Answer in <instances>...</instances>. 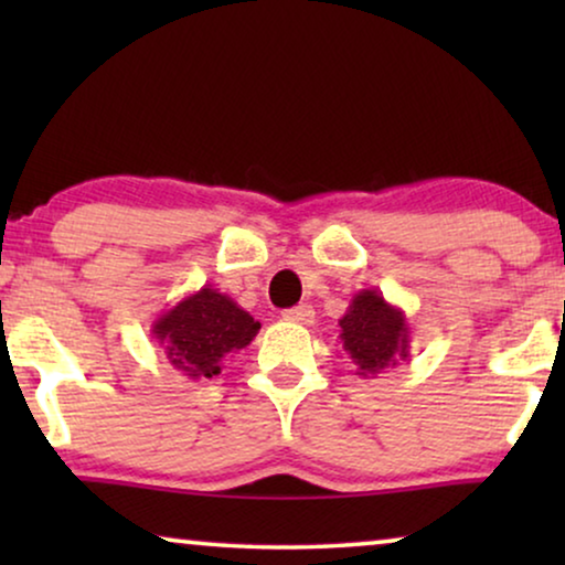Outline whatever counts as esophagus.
Returning a JSON list of instances; mask_svg holds the SVG:
<instances>
[{
  "label": "esophagus",
  "instance_id": "1",
  "mask_svg": "<svg viewBox=\"0 0 565 565\" xmlns=\"http://www.w3.org/2000/svg\"><path fill=\"white\" fill-rule=\"evenodd\" d=\"M285 321L290 323H303V327H311L316 321V311L311 306H298V308H290V311H285Z\"/></svg>",
  "mask_w": 565,
  "mask_h": 565
}]
</instances>
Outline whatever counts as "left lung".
<instances>
[{
  "mask_svg": "<svg viewBox=\"0 0 565 565\" xmlns=\"http://www.w3.org/2000/svg\"><path fill=\"white\" fill-rule=\"evenodd\" d=\"M342 350L358 365V375L375 377L396 367L412 350V327L398 306L388 303L381 290L354 292L350 308L339 319Z\"/></svg>",
  "mask_w": 565,
  "mask_h": 565,
  "instance_id": "left-lung-1",
  "label": "left lung"
}]
</instances>
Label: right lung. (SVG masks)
Listing matches in <instances>:
<instances>
[{
  "label": "right lung",
  "instance_id": "1",
  "mask_svg": "<svg viewBox=\"0 0 565 565\" xmlns=\"http://www.w3.org/2000/svg\"><path fill=\"white\" fill-rule=\"evenodd\" d=\"M257 331L259 321L213 285L184 296L151 323L169 365L192 381L218 375L223 358L252 344Z\"/></svg>",
  "mask_w": 565,
  "mask_h": 565
}]
</instances>
